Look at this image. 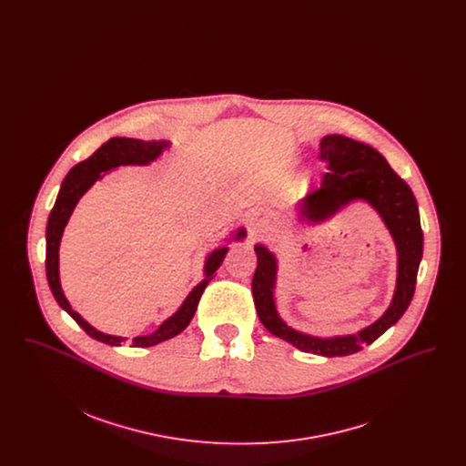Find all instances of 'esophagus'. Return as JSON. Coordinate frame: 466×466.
Instances as JSON below:
<instances>
[{
  "mask_svg": "<svg viewBox=\"0 0 466 466\" xmlns=\"http://www.w3.org/2000/svg\"><path fill=\"white\" fill-rule=\"evenodd\" d=\"M249 228H251L253 236H257V234L267 232V230L270 228V222L267 220V217H264L262 213H255V215L249 218Z\"/></svg>",
  "mask_w": 466,
  "mask_h": 466,
  "instance_id": "1",
  "label": "esophagus"
}]
</instances>
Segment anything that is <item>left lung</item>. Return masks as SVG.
<instances>
[{
	"label": "left lung",
	"instance_id": "left-lung-1",
	"mask_svg": "<svg viewBox=\"0 0 466 466\" xmlns=\"http://www.w3.org/2000/svg\"><path fill=\"white\" fill-rule=\"evenodd\" d=\"M319 157L327 162L321 187L297 204L304 225L327 222L353 202L369 204L388 228L397 248V285L388 309L356 333L319 337L300 332L279 316L276 306L278 258L266 244H255L257 270L251 291L262 325L268 332L312 355L348 356L372 344L393 327L409 308L422 258V230L418 202L410 187L391 169L374 147L342 134H327L319 141Z\"/></svg>",
	"mask_w": 466,
	"mask_h": 466
}]
</instances>
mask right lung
<instances>
[{
    "instance_id": "right-lung-1",
    "label": "right lung",
    "mask_w": 466,
    "mask_h": 466,
    "mask_svg": "<svg viewBox=\"0 0 466 466\" xmlns=\"http://www.w3.org/2000/svg\"><path fill=\"white\" fill-rule=\"evenodd\" d=\"M169 147H171V141H166V139L143 141V139H134V137H111L106 143H103L87 160L78 162L75 167L69 169L65 181L61 183V190L57 194L56 204L48 215L46 232H45V239H46L45 267H46V279H48V287L52 289V295L57 300V304L66 310L67 314L86 332L89 333L92 339L105 342L108 346H122V342H126L127 337L99 332L90 323H87L76 310H73L71 304L67 302L66 295L61 287V278H59L61 239H63L67 222L73 215V209L76 208L78 200L86 196V192L96 181H99L106 173H110L120 166H150ZM244 238H246V228L239 227L238 230L230 232V236L225 238L218 248L209 251L204 260V270H202L204 278L199 285L194 287L192 291L185 297V300L181 302V306L177 308L175 314H171L167 319H164L158 325L156 332L134 337V348H150V346H156L158 342H164L177 333L183 332L196 314L202 291L213 279L215 270L222 266L223 258L228 251V243L243 241Z\"/></svg>"
}]
</instances>
